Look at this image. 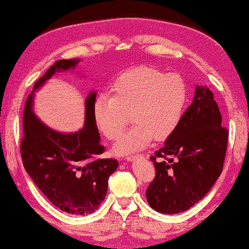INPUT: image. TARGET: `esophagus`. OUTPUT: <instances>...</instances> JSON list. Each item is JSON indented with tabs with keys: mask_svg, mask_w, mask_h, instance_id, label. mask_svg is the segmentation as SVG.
Wrapping results in <instances>:
<instances>
[{
	"mask_svg": "<svg viewBox=\"0 0 249 249\" xmlns=\"http://www.w3.org/2000/svg\"><path fill=\"white\" fill-rule=\"evenodd\" d=\"M140 157H142V156H140V154H136V156H128L127 158H125V159H127L128 161H132V160L137 159V158H140Z\"/></svg>",
	"mask_w": 249,
	"mask_h": 249,
	"instance_id": "1",
	"label": "esophagus"
}]
</instances>
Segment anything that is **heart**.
<instances>
[{
	"label": "heart",
	"mask_w": 249,
	"mask_h": 249,
	"mask_svg": "<svg viewBox=\"0 0 249 249\" xmlns=\"http://www.w3.org/2000/svg\"><path fill=\"white\" fill-rule=\"evenodd\" d=\"M189 89L177 74L140 66L120 74L111 86V97L93 103V120L107 140L115 141L131 120L135 124L114 145L117 154L141 150L154 138L164 141L176 131L185 112Z\"/></svg>",
	"instance_id": "heart-1"
}]
</instances>
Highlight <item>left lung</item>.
Listing matches in <instances>:
<instances>
[{
    "instance_id": "left-lung-1",
    "label": "left lung",
    "mask_w": 249,
    "mask_h": 249,
    "mask_svg": "<svg viewBox=\"0 0 249 249\" xmlns=\"http://www.w3.org/2000/svg\"><path fill=\"white\" fill-rule=\"evenodd\" d=\"M228 135L213 92L196 86L176 131L151 157L156 177L146 190L148 205L177 214L201 200L223 170Z\"/></svg>"
}]
</instances>
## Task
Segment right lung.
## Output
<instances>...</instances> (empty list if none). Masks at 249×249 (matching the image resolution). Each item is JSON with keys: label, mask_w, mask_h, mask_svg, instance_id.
Returning a JSON list of instances; mask_svg holds the SVG:
<instances>
[{"label": "right lung", "mask_w": 249, "mask_h": 249, "mask_svg": "<svg viewBox=\"0 0 249 249\" xmlns=\"http://www.w3.org/2000/svg\"><path fill=\"white\" fill-rule=\"evenodd\" d=\"M79 61L76 58L57 60L35 82L22 113L20 152L26 172L51 203L69 214L87 215L105 199L108 177L119 164L115 159L97 158L105 150L92 114L97 93L87 97L85 127L75 132L53 130L33 111L34 92L54 73L75 69Z\"/></svg>", "instance_id": "1"}]
</instances>
